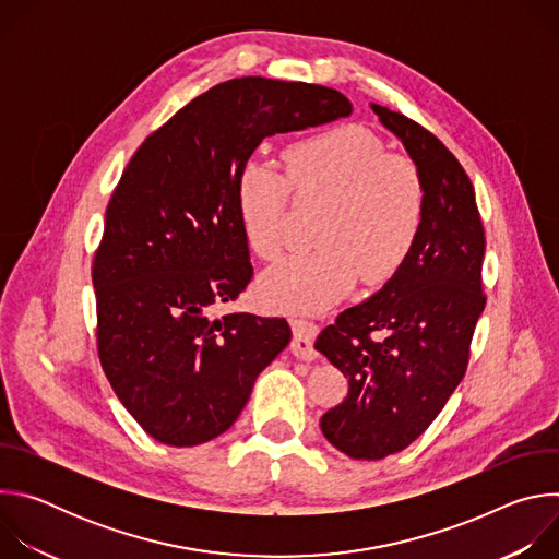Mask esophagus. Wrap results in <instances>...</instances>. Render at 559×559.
<instances>
[{"instance_id":"obj_1","label":"esophagus","mask_w":559,"mask_h":559,"mask_svg":"<svg viewBox=\"0 0 559 559\" xmlns=\"http://www.w3.org/2000/svg\"><path fill=\"white\" fill-rule=\"evenodd\" d=\"M292 354L300 360H313V341L318 336V325L313 321H305V318H292Z\"/></svg>"}]
</instances>
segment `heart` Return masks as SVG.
Returning a JSON list of instances; mask_svg holds the SVG:
<instances>
[{"mask_svg":"<svg viewBox=\"0 0 559 559\" xmlns=\"http://www.w3.org/2000/svg\"><path fill=\"white\" fill-rule=\"evenodd\" d=\"M283 162L285 175L259 158L238 170L236 210L250 250L267 261L281 252L289 188L300 201L325 205L313 223L318 246L261 276L267 307L323 311L358 278L382 285L403 270L427 214V186L409 156L386 152L367 128L338 126L292 143Z\"/></svg>","mask_w":559,"mask_h":559,"instance_id":"heart-1","label":"heart"}]
</instances>
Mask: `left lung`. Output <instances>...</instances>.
<instances>
[{"mask_svg": "<svg viewBox=\"0 0 559 559\" xmlns=\"http://www.w3.org/2000/svg\"><path fill=\"white\" fill-rule=\"evenodd\" d=\"M371 108L420 168L427 214L403 270L316 338V349L349 378L347 397L321 418V429L354 460H382L427 431L464 378L487 305V241L468 175L427 128Z\"/></svg>", "mask_w": 559, "mask_h": 559, "instance_id": "8db88e82", "label": "left lung"}]
</instances>
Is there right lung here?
I'll use <instances>...</instances> for the list:
<instances>
[{
  "label": "right lung",
  "instance_id": "add662e5",
  "mask_svg": "<svg viewBox=\"0 0 559 559\" xmlns=\"http://www.w3.org/2000/svg\"><path fill=\"white\" fill-rule=\"evenodd\" d=\"M347 115L352 104L334 88L229 79L132 154L93 261L97 352L121 405L154 440L194 447L227 431L287 347L285 318L210 313L254 276L236 177L263 139Z\"/></svg>",
  "mask_w": 559,
  "mask_h": 559
}]
</instances>
